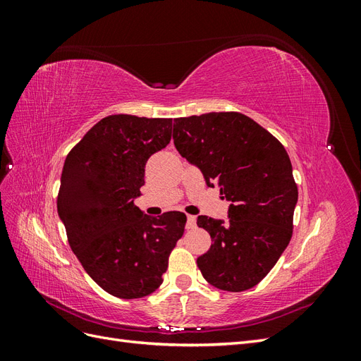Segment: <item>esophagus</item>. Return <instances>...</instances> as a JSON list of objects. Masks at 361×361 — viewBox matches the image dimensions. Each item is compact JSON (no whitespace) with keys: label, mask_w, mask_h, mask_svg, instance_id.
<instances>
[{"label":"esophagus","mask_w":361,"mask_h":361,"mask_svg":"<svg viewBox=\"0 0 361 361\" xmlns=\"http://www.w3.org/2000/svg\"><path fill=\"white\" fill-rule=\"evenodd\" d=\"M194 227H195V216L187 215V228H194Z\"/></svg>","instance_id":"1"}]
</instances>
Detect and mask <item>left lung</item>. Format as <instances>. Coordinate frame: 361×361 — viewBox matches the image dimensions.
<instances>
[{
    "label": "left lung",
    "mask_w": 361,
    "mask_h": 361,
    "mask_svg": "<svg viewBox=\"0 0 361 361\" xmlns=\"http://www.w3.org/2000/svg\"><path fill=\"white\" fill-rule=\"evenodd\" d=\"M173 141L197 167L207 187L231 202L226 220L197 216L212 245L197 267L212 286L243 292L277 264L292 236L298 190L288 152L277 138L241 113L174 118Z\"/></svg>",
    "instance_id": "1"
}]
</instances>
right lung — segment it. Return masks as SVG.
I'll use <instances>...</instances> for the list:
<instances>
[{"mask_svg":"<svg viewBox=\"0 0 361 361\" xmlns=\"http://www.w3.org/2000/svg\"><path fill=\"white\" fill-rule=\"evenodd\" d=\"M171 140V118L128 114L97 122L64 161L57 200L69 245L85 272L118 298L159 288L187 215H146L134 204L147 159Z\"/></svg>","mask_w":361,"mask_h":361,"instance_id":"obj_1","label":"right lung"}]
</instances>
